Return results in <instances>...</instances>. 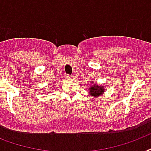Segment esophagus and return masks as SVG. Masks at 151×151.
I'll return each instance as SVG.
<instances>
[{"label":"esophagus","instance_id":"esophagus-1","mask_svg":"<svg viewBox=\"0 0 151 151\" xmlns=\"http://www.w3.org/2000/svg\"><path fill=\"white\" fill-rule=\"evenodd\" d=\"M66 78L68 79V80H73L74 78H75V77L73 75H66Z\"/></svg>","mask_w":151,"mask_h":151}]
</instances>
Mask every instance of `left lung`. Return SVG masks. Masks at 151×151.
I'll return each mask as SVG.
<instances>
[{
    "label": "left lung",
    "mask_w": 151,
    "mask_h": 151,
    "mask_svg": "<svg viewBox=\"0 0 151 151\" xmlns=\"http://www.w3.org/2000/svg\"><path fill=\"white\" fill-rule=\"evenodd\" d=\"M104 88L103 86H99V85H96L94 86H92L91 88H89V91H88V93H89L91 96L94 97H99V96L103 94L104 92Z\"/></svg>",
    "instance_id": "obj_1"
}]
</instances>
